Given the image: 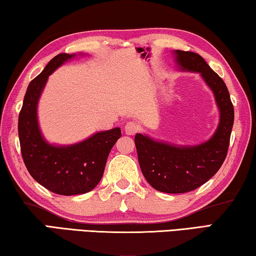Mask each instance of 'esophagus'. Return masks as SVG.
I'll return each instance as SVG.
<instances>
[{
  "label": "esophagus",
  "mask_w": 256,
  "mask_h": 256,
  "mask_svg": "<svg viewBox=\"0 0 256 256\" xmlns=\"http://www.w3.org/2000/svg\"><path fill=\"white\" fill-rule=\"evenodd\" d=\"M138 130H140L138 124L135 122H132V121H129V122H127L124 126V132L127 135H135Z\"/></svg>",
  "instance_id": "obj_1"
}]
</instances>
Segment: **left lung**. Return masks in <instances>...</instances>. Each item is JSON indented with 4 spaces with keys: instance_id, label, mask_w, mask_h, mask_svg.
<instances>
[{
    "instance_id": "1",
    "label": "left lung",
    "mask_w": 256,
    "mask_h": 256,
    "mask_svg": "<svg viewBox=\"0 0 256 256\" xmlns=\"http://www.w3.org/2000/svg\"><path fill=\"white\" fill-rule=\"evenodd\" d=\"M172 54L179 70L202 77L219 108V124L214 134L198 145H177L136 134L138 162L148 182L158 192L180 194L202 186L222 166L234 124V106L224 82L202 56L180 50H174Z\"/></svg>"
}]
</instances>
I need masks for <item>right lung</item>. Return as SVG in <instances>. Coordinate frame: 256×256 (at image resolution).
<instances>
[{
  "mask_svg": "<svg viewBox=\"0 0 256 256\" xmlns=\"http://www.w3.org/2000/svg\"><path fill=\"white\" fill-rule=\"evenodd\" d=\"M76 56L58 54L32 79L24 94L18 121L20 148L29 174L46 190L66 196L94 190L102 179L111 148L121 136V129L116 127L70 145L51 144L44 138L37 116L40 95L54 71Z\"/></svg>",
  "mask_w": 256,
  "mask_h": 256,
  "instance_id": "obj_1",
  "label": "right lung"
}]
</instances>
